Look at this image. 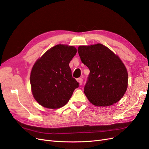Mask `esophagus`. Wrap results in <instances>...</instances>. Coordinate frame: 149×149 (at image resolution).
<instances>
[{"label":"esophagus","instance_id":"34e87169","mask_svg":"<svg viewBox=\"0 0 149 149\" xmlns=\"http://www.w3.org/2000/svg\"><path fill=\"white\" fill-rule=\"evenodd\" d=\"M77 81L79 83V85H81L82 83H83V79L82 78H78Z\"/></svg>","mask_w":149,"mask_h":149}]
</instances>
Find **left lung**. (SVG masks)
<instances>
[{
    "label": "left lung",
    "instance_id": "8db88e82",
    "mask_svg": "<svg viewBox=\"0 0 149 149\" xmlns=\"http://www.w3.org/2000/svg\"><path fill=\"white\" fill-rule=\"evenodd\" d=\"M78 52L90 73L84 94L96 106H109L123 97L128 86L127 70L120 58L101 43L79 46Z\"/></svg>",
    "mask_w": 149,
    "mask_h": 149
}]
</instances>
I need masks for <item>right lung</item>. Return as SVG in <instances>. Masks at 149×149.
<instances>
[{"mask_svg": "<svg viewBox=\"0 0 149 149\" xmlns=\"http://www.w3.org/2000/svg\"><path fill=\"white\" fill-rule=\"evenodd\" d=\"M76 52L74 46L58 44L35 63L30 73L31 93L43 107L58 109L64 106L79 86L69 66Z\"/></svg>", "mask_w": 149, "mask_h": 149, "instance_id": "obj_1", "label": "right lung"}]
</instances>
